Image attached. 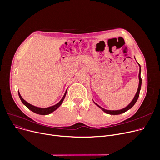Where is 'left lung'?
Wrapping results in <instances>:
<instances>
[{
  "mask_svg": "<svg viewBox=\"0 0 160 160\" xmlns=\"http://www.w3.org/2000/svg\"><path fill=\"white\" fill-rule=\"evenodd\" d=\"M139 66V86H138V91L136 92V93L135 95V96H134L133 100H132V101L130 102V103L127 106H126L125 108L121 109V110H106V109L100 107L99 105H98L97 103H95L94 101L93 102L98 106L99 107L101 110L104 112L105 113H108V114H110V115H119V114H121L122 113H124L127 111H128V110H130V108H132L133 105L136 104V102H137V100L138 99V97L139 96V92H140V90H141V83H142V80L141 78V66L138 63Z\"/></svg>",
  "mask_w": 160,
  "mask_h": 160,
  "instance_id": "obj_1",
  "label": "left lung"
}]
</instances>
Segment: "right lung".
Here are the masks:
<instances>
[{"instance_id": "1", "label": "right lung", "mask_w": 160, "mask_h": 160, "mask_svg": "<svg viewBox=\"0 0 160 160\" xmlns=\"http://www.w3.org/2000/svg\"><path fill=\"white\" fill-rule=\"evenodd\" d=\"M67 89L66 90L65 93L63 97V98L61 99V100L60 102H59L58 103H57L56 104L54 105V106H50V107H48V108H39V107H37V106H33L32 104H30V103L27 102L26 100H24L22 97H21V95H20V93L19 91H18V93H19V98L21 100V102L23 103V104L24 106H26L27 108H28L30 110H31L32 112H34L37 114H39V115H48L50 113H52L53 112H54L56 110H57V109L60 107L61 106V104H62L63 100L65 97V95L67 94Z\"/></svg>"}]
</instances>
